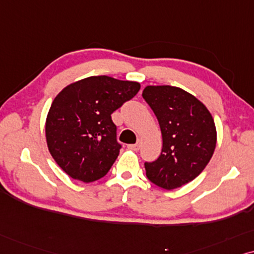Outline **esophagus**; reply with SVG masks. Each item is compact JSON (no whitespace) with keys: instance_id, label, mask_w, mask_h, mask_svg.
Returning <instances> with one entry per match:
<instances>
[{"instance_id":"1","label":"esophagus","mask_w":254,"mask_h":254,"mask_svg":"<svg viewBox=\"0 0 254 254\" xmlns=\"http://www.w3.org/2000/svg\"><path fill=\"white\" fill-rule=\"evenodd\" d=\"M127 148L131 151H138L140 148V141L138 140L136 144H131V145H127Z\"/></svg>"}]
</instances>
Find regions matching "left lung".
Returning <instances> with one entry per match:
<instances>
[{
	"instance_id": "left-lung-1",
	"label": "left lung",
	"mask_w": 254,
	"mask_h": 254,
	"mask_svg": "<svg viewBox=\"0 0 254 254\" xmlns=\"http://www.w3.org/2000/svg\"><path fill=\"white\" fill-rule=\"evenodd\" d=\"M143 97L160 125L162 150L145 162L152 184L167 190L181 187L204 170L216 147V127L203 103L172 86H147Z\"/></svg>"
}]
</instances>
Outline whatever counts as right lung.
Here are the masks:
<instances>
[{"label": "right lung", "mask_w": 254, "mask_h": 254, "mask_svg": "<svg viewBox=\"0 0 254 254\" xmlns=\"http://www.w3.org/2000/svg\"><path fill=\"white\" fill-rule=\"evenodd\" d=\"M139 89L138 82L100 75L76 81L57 95L46 118V141L66 174L93 182L109 172L122 147L111 114Z\"/></svg>", "instance_id": "right-lung-1"}]
</instances>
